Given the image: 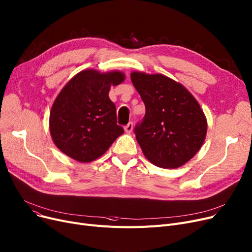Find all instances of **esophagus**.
<instances>
[{"label": "esophagus", "instance_id": "34e87169", "mask_svg": "<svg viewBox=\"0 0 252 252\" xmlns=\"http://www.w3.org/2000/svg\"><path fill=\"white\" fill-rule=\"evenodd\" d=\"M133 128H134V125H133V123H128V124L125 126L126 133V134L131 133V130H133Z\"/></svg>", "mask_w": 252, "mask_h": 252}]
</instances>
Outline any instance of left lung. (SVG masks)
<instances>
[{"label": "left lung", "mask_w": 252, "mask_h": 252, "mask_svg": "<svg viewBox=\"0 0 252 252\" xmlns=\"http://www.w3.org/2000/svg\"><path fill=\"white\" fill-rule=\"evenodd\" d=\"M130 79L146 108L143 122L135 127L145 157L162 168L187 163L206 137L207 121L199 103L166 75L134 71Z\"/></svg>", "instance_id": "1"}]
</instances>
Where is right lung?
Listing matches in <instances>:
<instances>
[{"instance_id": "add662e5", "label": "right lung", "mask_w": 252, "mask_h": 252, "mask_svg": "<svg viewBox=\"0 0 252 252\" xmlns=\"http://www.w3.org/2000/svg\"><path fill=\"white\" fill-rule=\"evenodd\" d=\"M125 78L119 70L85 69L63 87L49 119L52 140L62 153L78 162L94 161L124 134L108 94L111 86L121 85Z\"/></svg>"}]
</instances>
